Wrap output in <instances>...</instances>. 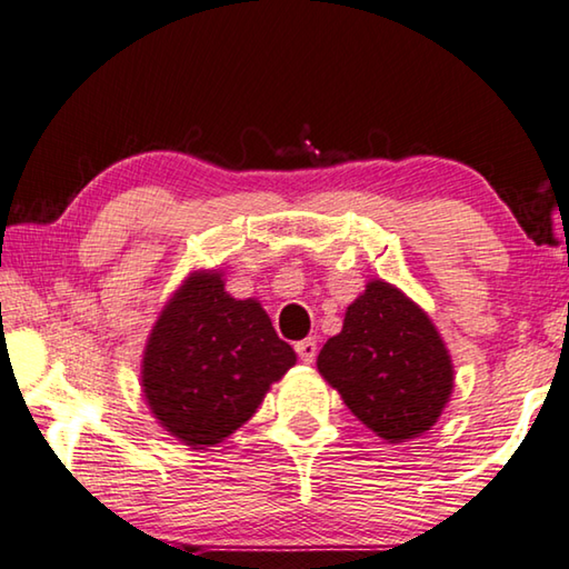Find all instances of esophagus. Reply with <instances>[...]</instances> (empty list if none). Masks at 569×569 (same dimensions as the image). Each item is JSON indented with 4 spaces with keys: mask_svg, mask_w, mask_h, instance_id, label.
<instances>
[{
    "mask_svg": "<svg viewBox=\"0 0 569 569\" xmlns=\"http://www.w3.org/2000/svg\"><path fill=\"white\" fill-rule=\"evenodd\" d=\"M316 351H319V346H316V339H303L296 343V353L298 359H301L303 363H311L316 359Z\"/></svg>",
    "mask_w": 569,
    "mask_h": 569,
    "instance_id": "esophagus-1",
    "label": "esophagus"
}]
</instances>
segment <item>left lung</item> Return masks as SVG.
Masks as SVG:
<instances>
[{
  "instance_id": "8db88e82",
  "label": "left lung",
  "mask_w": 569,
  "mask_h": 569,
  "mask_svg": "<svg viewBox=\"0 0 569 569\" xmlns=\"http://www.w3.org/2000/svg\"><path fill=\"white\" fill-rule=\"evenodd\" d=\"M316 363L353 417L387 441L429 431L455 389L435 323L387 281H369L346 308L341 333L323 343Z\"/></svg>"
}]
</instances>
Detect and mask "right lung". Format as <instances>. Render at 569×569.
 Masks as SVG:
<instances>
[{
    "instance_id": "obj_1",
    "label": "right lung",
    "mask_w": 569,
    "mask_h": 569,
    "mask_svg": "<svg viewBox=\"0 0 569 569\" xmlns=\"http://www.w3.org/2000/svg\"><path fill=\"white\" fill-rule=\"evenodd\" d=\"M293 363L261 303L228 296L218 271H196L152 326L142 393L162 429L203 449L243 427Z\"/></svg>"
}]
</instances>
